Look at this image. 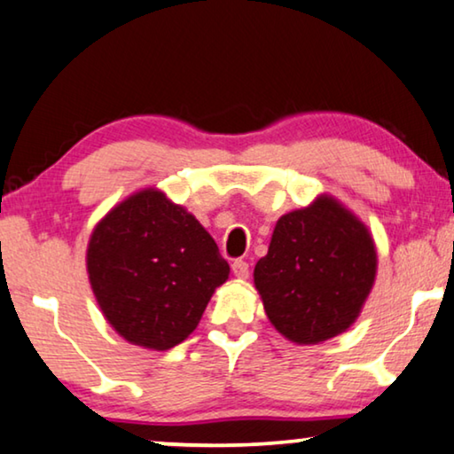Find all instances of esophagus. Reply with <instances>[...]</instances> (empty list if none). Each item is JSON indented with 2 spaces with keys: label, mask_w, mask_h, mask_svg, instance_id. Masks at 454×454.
Wrapping results in <instances>:
<instances>
[{
  "label": "esophagus",
  "mask_w": 454,
  "mask_h": 454,
  "mask_svg": "<svg viewBox=\"0 0 454 454\" xmlns=\"http://www.w3.org/2000/svg\"><path fill=\"white\" fill-rule=\"evenodd\" d=\"M232 273L239 279H247L248 278V263L245 259H236L232 263Z\"/></svg>",
  "instance_id": "obj_1"
}]
</instances>
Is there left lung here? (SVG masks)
<instances>
[{
	"mask_svg": "<svg viewBox=\"0 0 454 454\" xmlns=\"http://www.w3.org/2000/svg\"><path fill=\"white\" fill-rule=\"evenodd\" d=\"M253 276L267 318L286 340L327 341L352 327L372 290L374 240L335 197L321 195L278 220Z\"/></svg>",
	"mask_w": 454,
	"mask_h": 454,
	"instance_id": "left-lung-1",
	"label": "left lung"
}]
</instances>
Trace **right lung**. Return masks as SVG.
Masks as SVG:
<instances>
[{
	"label": "right lung",
	"instance_id": "1",
	"mask_svg": "<svg viewBox=\"0 0 454 454\" xmlns=\"http://www.w3.org/2000/svg\"><path fill=\"white\" fill-rule=\"evenodd\" d=\"M86 267L108 325L156 352L193 333L230 273L207 230L158 189L137 191L98 222Z\"/></svg>",
	"mask_w": 454,
	"mask_h": 454
}]
</instances>
